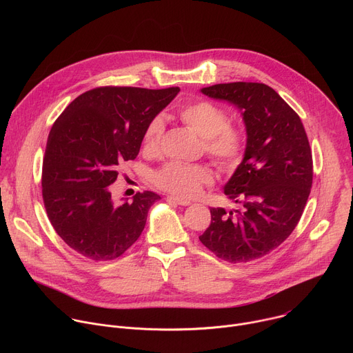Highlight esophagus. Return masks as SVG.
Returning a JSON list of instances; mask_svg holds the SVG:
<instances>
[{"label": "esophagus", "mask_w": 353, "mask_h": 353, "mask_svg": "<svg viewBox=\"0 0 353 353\" xmlns=\"http://www.w3.org/2000/svg\"><path fill=\"white\" fill-rule=\"evenodd\" d=\"M166 199L169 201V203H174V204L184 205V207H187V205H190V204H191L190 201L183 199V198H179V196H174V195H168V196H166Z\"/></svg>", "instance_id": "obj_1"}]
</instances>
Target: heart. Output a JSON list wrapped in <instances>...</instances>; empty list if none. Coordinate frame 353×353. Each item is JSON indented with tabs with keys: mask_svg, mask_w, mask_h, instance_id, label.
I'll use <instances>...</instances> for the list:
<instances>
[{
	"mask_svg": "<svg viewBox=\"0 0 353 353\" xmlns=\"http://www.w3.org/2000/svg\"><path fill=\"white\" fill-rule=\"evenodd\" d=\"M181 121L203 138L205 154L223 170H232L243 159L247 134L243 127L229 124L228 112L208 100H198L179 110ZM165 124L161 117L149 121L142 135V149L148 154L158 150ZM214 180L207 165L168 162L154 173V183L179 196H194L203 185Z\"/></svg>",
	"mask_w": 353,
	"mask_h": 353,
	"instance_id": "obj_1",
	"label": "heart"
}]
</instances>
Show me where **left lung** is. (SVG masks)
<instances>
[{
	"label": "left lung",
	"instance_id": "obj_1",
	"mask_svg": "<svg viewBox=\"0 0 353 353\" xmlns=\"http://www.w3.org/2000/svg\"><path fill=\"white\" fill-rule=\"evenodd\" d=\"M201 92L241 110L247 145L225 185L241 208H211V225L199 241L228 263L261 259L289 237L305 211L313 183L307 134L297 113L265 83H218Z\"/></svg>",
	"mask_w": 353,
	"mask_h": 353
}]
</instances>
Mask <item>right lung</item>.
Returning <instances> with one entry per match:
<instances>
[{
  "mask_svg": "<svg viewBox=\"0 0 353 353\" xmlns=\"http://www.w3.org/2000/svg\"><path fill=\"white\" fill-rule=\"evenodd\" d=\"M179 92L177 86L94 88L72 100L53 124L43 159V203L57 234L81 256L116 260L141 236L161 196L143 191L116 205L109 185L119 166L137 158L149 121Z\"/></svg>",
  "mask_w": 353,
  "mask_h": 353,
  "instance_id": "add662e5",
  "label": "right lung"
}]
</instances>
